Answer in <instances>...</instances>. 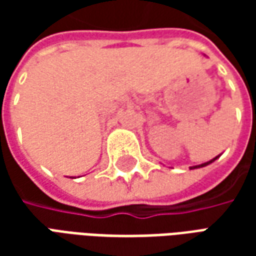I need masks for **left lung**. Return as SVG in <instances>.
I'll list each match as a JSON object with an SVG mask.
<instances>
[{
	"mask_svg": "<svg viewBox=\"0 0 256 256\" xmlns=\"http://www.w3.org/2000/svg\"><path fill=\"white\" fill-rule=\"evenodd\" d=\"M218 158V156H216ZM216 158H214V159H211L210 162H206V163H203V164H198V166H193L190 167V168H198V167H204V166H207V164H210V163H212L214 160H216Z\"/></svg>",
	"mask_w": 256,
	"mask_h": 256,
	"instance_id": "left-lung-1",
	"label": "left lung"
}]
</instances>
